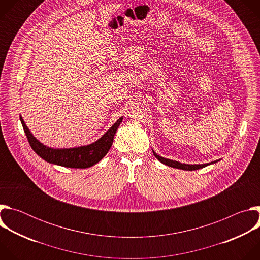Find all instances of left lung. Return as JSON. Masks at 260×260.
Segmentation results:
<instances>
[{"mask_svg": "<svg viewBox=\"0 0 260 260\" xmlns=\"http://www.w3.org/2000/svg\"><path fill=\"white\" fill-rule=\"evenodd\" d=\"M153 151V154L154 156L160 161L162 162L164 165L166 166H169V167H172V168H176V169H181V170H185V171H196V170H199V169H202V168H205L211 164H215L219 160H215V161H212V162H209V164H204V165H186V164H181L179 161H176V160H171V159H168V158H165V157H161L159 155H157L154 150Z\"/></svg>", "mask_w": 260, "mask_h": 260, "instance_id": "left-lung-1", "label": "left lung"}]
</instances>
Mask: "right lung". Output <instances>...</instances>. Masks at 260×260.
Wrapping results in <instances>:
<instances>
[{
	"label": "right lung",
	"instance_id": "1",
	"mask_svg": "<svg viewBox=\"0 0 260 260\" xmlns=\"http://www.w3.org/2000/svg\"><path fill=\"white\" fill-rule=\"evenodd\" d=\"M20 121L31 149L41 158L49 164L66 168L86 169L98 164L108 153L110 147L112 146L114 135L122 122V117H120L102 138L94 143L87 146L69 148V149H54V148L43 145L32 136L21 116Z\"/></svg>",
	"mask_w": 260,
	"mask_h": 260
}]
</instances>
